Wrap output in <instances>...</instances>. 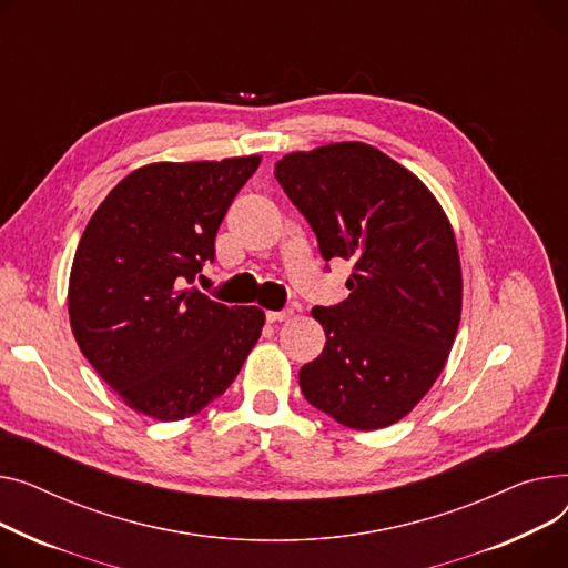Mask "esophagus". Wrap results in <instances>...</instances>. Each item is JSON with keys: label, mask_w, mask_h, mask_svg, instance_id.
<instances>
[{"label": "esophagus", "mask_w": 568, "mask_h": 568, "mask_svg": "<svg viewBox=\"0 0 568 568\" xmlns=\"http://www.w3.org/2000/svg\"><path fill=\"white\" fill-rule=\"evenodd\" d=\"M293 312L291 310H282V312H265V318H268V323H277V321H286Z\"/></svg>", "instance_id": "esophagus-1"}]
</instances>
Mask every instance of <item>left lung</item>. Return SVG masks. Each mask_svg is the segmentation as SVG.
Here are the masks:
<instances>
[{"instance_id":"1","label":"left lung","mask_w":568,"mask_h":568,"mask_svg":"<svg viewBox=\"0 0 568 568\" xmlns=\"http://www.w3.org/2000/svg\"><path fill=\"white\" fill-rule=\"evenodd\" d=\"M275 179L316 233L321 256L353 261L351 295L312 312L327 342L300 369V389L344 426H389L436 383L456 337L452 226L426 185L369 144L288 153Z\"/></svg>"}]
</instances>
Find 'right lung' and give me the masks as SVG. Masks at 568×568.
<instances>
[{
  "label": "right lung",
  "mask_w": 568,
  "mask_h": 568,
  "mask_svg": "<svg viewBox=\"0 0 568 568\" xmlns=\"http://www.w3.org/2000/svg\"><path fill=\"white\" fill-rule=\"evenodd\" d=\"M261 158L155 162L128 174L91 215L71 271L82 355L123 402L160 422L222 396L261 337L258 307H226L194 277Z\"/></svg>",
  "instance_id": "obj_1"
}]
</instances>
